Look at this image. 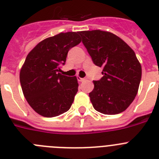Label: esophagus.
<instances>
[{
	"instance_id": "esophagus-1",
	"label": "esophagus",
	"mask_w": 159,
	"mask_h": 159,
	"mask_svg": "<svg viewBox=\"0 0 159 159\" xmlns=\"http://www.w3.org/2000/svg\"><path fill=\"white\" fill-rule=\"evenodd\" d=\"M78 80L80 81V82H83V81L86 80V78H80V77H78Z\"/></svg>"
}]
</instances>
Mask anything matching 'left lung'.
I'll use <instances>...</instances> for the list:
<instances>
[{
	"instance_id": "1",
	"label": "left lung",
	"mask_w": 159,
	"mask_h": 159,
	"mask_svg": "<svg viewBox=\"0 0 159 159\" xmlns=\"http://www.w3.org/2000/svg\"><path fill=\"white\" fill-rule=\"evenodd\" d=\"M94 64L102 67L103 76L94 80L89 93L93 107L104 115L124 111L137 95L142 67L134 52L119 36L100 30L80 32Z\"/></svg>"
}]
</instances>
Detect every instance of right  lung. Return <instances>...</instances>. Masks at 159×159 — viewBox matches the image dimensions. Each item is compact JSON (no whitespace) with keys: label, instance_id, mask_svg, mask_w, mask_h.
Masks as SVG:
<instances>
[{"label":"right lung","instance_id":"obj_1","mask_svg":"<svg viewBox=\"0 0 159 159\" xmlns=\"http://www.w3.org/2000/svg\"><path fill=\"white\" fill-rule=\"evenodd\" d=\"M80 41L79 32L60 33L42 40L28 54L20 81L26 100L40 116L56 117L71 107L78 92L77 79L60 71L68 51Z\"/></svg>","mask_w":159,"mask_h":159}]
</instances>
